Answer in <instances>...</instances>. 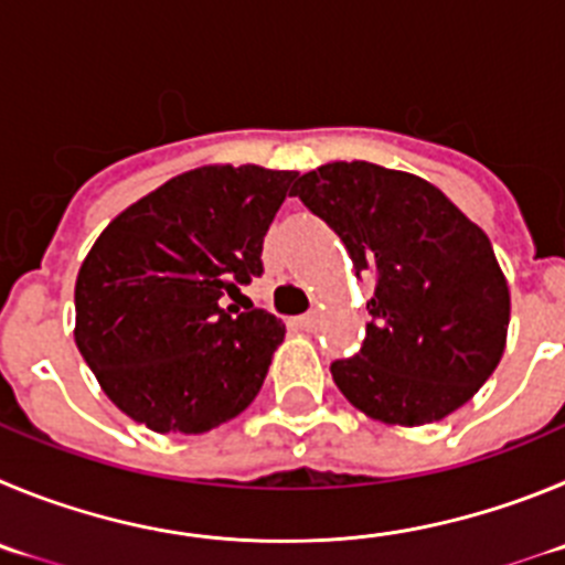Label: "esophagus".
<instances>
[{"label": "esophagus", "mask_w": 565, "mask_h": 565, "mask_svg": "<svg viewBox=\"0 0 565 565\" xmlns=\"http://www.w3.org/2000/svg\"><path fill=\"white\" fill-rule=\"evenodd\" d=\"M292 323H295V327H298V329H303V332H312V329H318L320 315H318V312H307V315H301V318H295Z\"/></svg>", "instance_id": "34e87169"}]
</instances>
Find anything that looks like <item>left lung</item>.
I'll list each match as a JSON object with an SVG mask.
<instances>
[{"mask_svg": "<svg viewBox=\"0 0 565 565\" xmlns=\"http://www.w3.org/2000/svg\"><path fill=\"white\" fill-rule=\"evenodd\" d=\"M292 196L327 222L354 270L377 278L360 352L334 360L349 403L385 425L454 414L501 363L510 287L490 238L434 182L365 160L298 177Z\"/></svg>", "mask_w": 565, "mask_h": 565, "instance_id": "1", "label": "left lung"}]
</instances>
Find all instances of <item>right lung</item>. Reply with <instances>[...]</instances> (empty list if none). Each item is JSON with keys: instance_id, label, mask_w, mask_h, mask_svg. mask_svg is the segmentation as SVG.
I'll return each mask as SVG.
<instances>
[{"instance_id": "obj_1", "label": "right lung", "mask_w": 565, "mask_h": 565, "mask_svg": "<svg viewBox=\"0 0 565 565\" xmlns=\"http://www.w3.org/2000/svg\"><path fill=\"white\" fill-rule=\"evenodd\" d=\"M295 177L202 166L95 238L75 281V343L126 416L154 434H205L256 399L284 323L222 298L262 276L264 236Z\"/></svg>"}]
</instances>
